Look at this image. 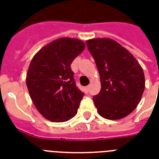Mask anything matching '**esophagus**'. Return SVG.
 I'll list each match as a JSON object with an SVG mask.
<instances>
[{
	"label": "esophagus",
	"mask_w": 159,
	"mask_h": 159,
	"mask_svg": "<svg viewBox=\"0 0 159 159\" xmlns=\"http://www.w3.org/2000/svg\"><path fill=\"white\" fill-rule=\"evenodd\" d=\"M89 89H90L89 86H87V87H84V92H86V93H87V92H89Z\"/></svg>",
	"instance_id": "34e87169"
}]
</instances>
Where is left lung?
Wrapping results in <instances>:
<instances>
[{
    "label": "left lung",
    "instance_id": "obj_1",
    "mask_svg": "<svg viewBox=\"0 0 159 159\" xmlns=\"http://www.w3.org/2000/svg\"><path fill=\"white\" fill-rule=\"evenodd\" d=\"M100 74L102 88L94 96L97 112L107 120H120L137 107L145 87L143 68L125 48L109 38L87 40Z\"/></svg>",
    "mask_w": 159,
    "mask_h": 159
}]
</instances>
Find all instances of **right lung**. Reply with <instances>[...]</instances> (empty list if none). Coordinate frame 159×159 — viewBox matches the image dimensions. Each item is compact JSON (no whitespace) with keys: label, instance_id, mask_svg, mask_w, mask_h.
<instances>
[{"label":"right lung","instance_id":"1","mask_svg":"<svg viewBox=\"0 0 159 159\" xmlns=\"http://www.w3.org/2000/svg\"><path fill=\"white\" fill-rule=\"evenodd\" d=\"M80 39L59 38L36 53L26 74V86L39 112L52 122L74 117L83 97L76 86L72 61L84 50Z\"/></svg>","mask_w":159,"mask_h":159}]
</instances>
